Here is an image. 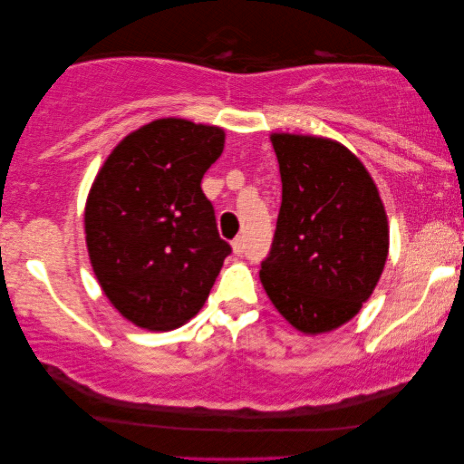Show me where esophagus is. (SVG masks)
<instances>
[{
  "instance_id": "1",
  "label": "esophagus",
  "mask_w": 464,
  "mask_h": 464,
  "mask_svg": "<svg viewBox=\"0 0 464 464\" xmlns=\"http://www.w3.org/2000/svg\"><path fill=\"white\" fill-rule=\"evenodd\" d=\"M232 251L237 253V256H240V253H243V238L237 237V238L232 240Z\"/></svg>"
}]
</instances>
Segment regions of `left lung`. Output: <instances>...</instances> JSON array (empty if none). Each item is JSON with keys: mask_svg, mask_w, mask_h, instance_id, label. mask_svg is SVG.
Listing matches in <instances>:
<instances>
[{"mask_svg": "<svg viewBox=\"0 0 464 464\" xmlns=\"http://www.w3.org/2000/svg\"><path fill=\"white\" fill-rule=\"evenodd\" d=\"M283 202L259 278L302 334H325L359 313L389 256V221L363 162L325 137L272 132Z\"/></svg>", "mask_w": 464, "mask_h": 464, "instance_id": "8db88e82", "label": "left lung"}]
</instances>
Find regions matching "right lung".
I'll return each instance as SVG.
<instances>
[{"instance_id": "right-lung-1", "label": "right lung", "mask_w": 464, "mask_h": 464, "mask_svg": "<svg viewBox=\"0 0 464 464\" xmlns=\"http://www.w3.org/2000/svg\"><path fill=\"white\" fill-rule=\"evenodd\" d=\"M219 126L160 118L120 141L94 177L84 230L94 276L124 319L169 332L205 306L232 246L200 181Z\"/></svg>"}]
</instances>
